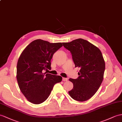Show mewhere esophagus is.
I'll use <instances>...</instances> for the list:
<instances>
[{"mask_svg": "<svg viewBox=\"0 0 122 122\" xmlns=\"http://www.w3.org/2000/svg\"><path fill=\"white\" fill-rule=\"evenodd\" d=\"M67 81H68V79L67 78H63V81H64V82H67Z\"/></svg>", "mask_w": 122, "mask_h": 122, "instance_id": "obj_1", "label": "esophagus"}]
</instances>
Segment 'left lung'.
I'll list each match as a JSON object with an SVG mask.
<instances>
[{"label": "left lung", "mask_w": 122, "mask_h": 122, "mask_svg": "<svg viewBox=\"0 0 122 122\" xmlns=\"http://www.w3.org/2000/svg\"><path fill=\"white\" fill-rule=\"evenodd\" d=\"M63 44L72 54L75 67L80 68L78 78L69 79L73 87L68 93L76 101L87 100L96 93L103 81L105 62L102 53L97 46L81 38Z\"/></svg>", "instance_id": "obj_1"}]
</instances>
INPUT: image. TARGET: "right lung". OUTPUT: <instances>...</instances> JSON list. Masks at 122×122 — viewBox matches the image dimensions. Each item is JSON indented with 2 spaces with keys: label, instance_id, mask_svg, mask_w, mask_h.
I'll return each mask as SVG.
<instances>
[{
  "label": "right lung",
  "instance_id": "obj_1",
  "mask_svg": "<svg viewBox=\"0 0 122 122\" xmlns=\"http://www.w3.org/2000/svg\"><path fill=\"white\" fill-rule=\"evenodd\" d=\"M63 46L41 39L29 44L20 54L17 64L16 79L19 88L29 102L40 104L46 101L54 85L62 77L44 72L51 69L53 55Z\"/></svg>",
  "mask_w": 122,
  "mask_h": 122
}]
</instances>
